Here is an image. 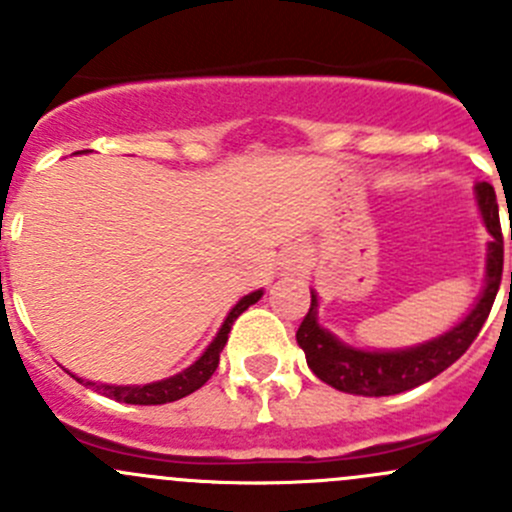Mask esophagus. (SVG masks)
<instances>
[{
	"label": "esophagus",
	"instance_id": "34e87169",
	"mask_svg": "<svg viewBox=\"0 0 512 512\" xmlns=\"http://www.w3.org/2000/svg\"><path fill=\"white\" fill-rule=\"evenodd\" d=\"M307 262H309V257H307V250H304V247L289 245L282 250L280 270L285 272V275H299V272H304Z\"/></svg>",
	"mask_w": 512,
	"mask_h": 512
}]
</instances>
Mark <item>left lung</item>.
Here are the masks:
<instances>
[{"label":"left lung","instance_id":"1","mask_svg":"<svg viewBox=\"0 0 512 512\" xmlns=\"http://www.w3.org/2000/svg\"><path fill=\"white\" fill-rule=\"evenodd\" d=\"M476 200L483 223L493 240L488 242V265H485V289L468 312V317L441 337L423 342L411 349L396 352H364V349L347 347L334 334L322 329L317 322V294L312 292L307 317L297 329V344L302 347L307 364L324 384L356 396H391L401 391L416 389L433 376L446 371L453 361L461 359L483 329L490 307L498 294L500 277H503V232H500L498 200L490 183L476 185ZM512 285V275H510Z\"/></svg>","mask_w":512,"mask_h":512}]
</instances>
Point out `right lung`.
Wrapping results in <instances>:
<instances>
[{
  "label": "right lung",
  "instance_id": "obj_1",
  "mask_svg": "<svg viewBox=\"0 0 512 512\" xmlns=\"http://www.w3.org/2000/svg\"><path fill=\"white\" fill-rule=\"evenodd\" d=\"M260 297H262V289H257V292H252V294H245V297H242L240 302L230 309V314H227L223 327H220L218 337L210 342V347L205 349L203 356H200L195 364H190L185 371L170 376V379L153 381V384H146V386L94 384V381H84V379H79V376H76V381H81V384H86V386H94L98 394L108 396V399L123 401V404L158 406V404H170V401L183 399V396L198 391L200 386H203L205 381L215 374V369H218V364H220V352H223V347L227 344V334H230V329H232V322H235V319L240 317V314L245 312L250 304H255Z\"/></svg>",
  "mask_w": 512,
  "mask_h": 512
}]
</instances>
